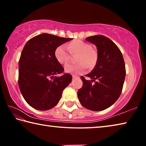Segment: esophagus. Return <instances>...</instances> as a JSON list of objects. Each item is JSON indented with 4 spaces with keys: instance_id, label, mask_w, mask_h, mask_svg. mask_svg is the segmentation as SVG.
I'll list each match as a JSON object with an SVG mask.
<instances>
[{
    "instance_id": "34e87169",
    "label": "esophagus",
    "mask_w": 146,
    "mask_h": 146,
    "mask_svg": "<svg viewBox=\"0 0 146 146\" xmlns=\"http://www.w3.org/2000/svg\"><path fill=\"white\" fill-rule=\"evenodd\" d=\"M76 78H78V76H77L76 75H73V79H75Z\"/></svg>"
}]
</instances>
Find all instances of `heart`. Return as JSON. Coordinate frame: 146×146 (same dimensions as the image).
I'll list each match as a JSON object with an SVG mask.
<instances>
[{"label": "heart", "instance_id": "1", "mask_svg": "<svg viewBox=\"0 0 146 146\" xmlns=\"http://www.w3.org/2000/svg\"><path fill=\"white\" fill-rule=\"evenodd\" d=\"M71 54L78 53L76 61L78 64H68L65 66L64 70L66 73L79 74L86 70V64L88 68H91L95 66L98 59V53L95 49L91 48L90 44L81 40H76L66 46L61 45L56 48L55 56L59 63L66 64L70 58Z\"/></svg>", "mask_w": 146, "mask_h": 146}]
</instances>
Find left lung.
Masks as SVG:
<instances>
[{"mask_svg": "<svg viewBox=\"0 0 146 146\" xmlns=\"http://www.w3.org/2000/svg\"><path fill=\"white\" fill-rule=\"evenodd\" d=\"M86 40L97 47L98 59L92 71L86 75L91 80L80 77L83 85L78 91V98L86 109L99 111L110 108L119 98L125 80V63L119 48L109 38L100 35Z\"/></svg>", "mask_w": 146, "mask_h": 146, "instance_id": "8db88e82", "label": "left lung"}]
</instances>
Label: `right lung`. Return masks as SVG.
<instances>
[{"label":"right lung","mask_w":146,"mask_h":146,"mask_svg":"<svg viewBox=\"0 0 146 146\" xmlns=\"http://www.w3.org/2000/svg\"><path fill=\"white\" fill-rule=\"evenodd\" d=\"M72 39L42 33L24 46L19 62V86L26 102L35 110L45 111L55 107L64 88L72 80L68 73L55 76L62 73L64 68L55 56L58 46Z\"/></svg>","instance_id":"right-lung-1"}]
</instances>
